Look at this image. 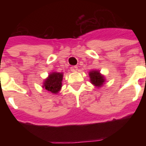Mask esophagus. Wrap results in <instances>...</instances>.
I'll use <instances>...</instances> for the list:
<instances>
[{
	"mask_svg": "<svg viewBox=\"0 0 146 146\" xmlns=\"http://www.w3.org/2000/svg\"><path fill=\"white\" fill-rule=\"evenodd\" d=\"M70 70H71L72 72H76V70H77V66H72L71 68H70Z\"/></svg>",
	"mask_w": 146,
	"mask_h": 146,
	"instance_id": "esophagus-1",
	"label": "esophagus"
}]
</instances>
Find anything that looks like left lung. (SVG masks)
Returning a JSON list of instances; mask_svg holds the SVG:
<instances>
[{
  "mask_svg": "<svg viewBox=\"0 0 146 146\" xmlns=\"http://www.w3.org/2000/svg\"><path fill=\"white\" fill-rule=\"evenodd\" d=\"M89 77H90V82L93 85L99 88L105 84L106 82V77L102 75L99 70H91L89 72Z\"/></svg>",
  "mask_w": 146,
  "mask_h": 146,
  "instance_id": "obj_1",
  "label": "left lung"
}]
</instances>
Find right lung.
I'll list each match as a JSON object with an SVG mask.
<instances>
[{"label":"right lung","mask_w":146,"mask_h":146,"mask_svg":"<svg viewBox=\"0 0 146 146\" xmlns=\"http://www.w3.org/2000/svg\"><path fill=\"white\" fill-rule=\"evenodd\" d=\"M63 73L58 72H51L48 76L44 80L43 88L52 94H58L60 92L62 86Z\"/></svg>","instance_id":"add662e5"}]
</instances>
